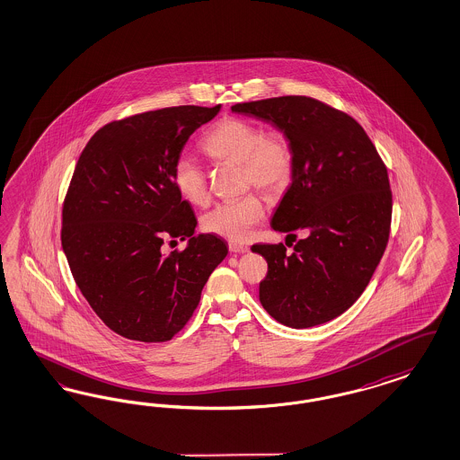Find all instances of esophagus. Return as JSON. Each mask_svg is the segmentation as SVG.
Segmentation results:
<instances>
[{
	"instance_id": "34e87169",
	"label": "esophagus",
	"mask_w": 460,
	"mask_h": 460,
	"mask_svg": "<svg viewBox=\"0 0 460 460\" xmlns=\"http://www.w3.org/2000/svg\"><path fill=\"white\" fill-rule=\"evenodd\" d=\"M229 252H231V253L238 254L248 253V252H250V248H248L246 244H241V243H236V241H231V243H229Z\"/></svg>"
}]
</instances>
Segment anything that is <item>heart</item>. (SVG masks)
Returning <instances> with one entry per match:
<instances>
[{"instance_id":"heart-1","label":"heart","mask_w":460,"mask_h":460,"mask_svg":"<svg viewBox=\"0 0 460 460\" xmlns=\"http://www.w3.org/2000/svg\"><path fill=\"white\" fill-rule=\"evenodd\" d=\"M207 155L219 163H239L246 185H256L267 193L284 190L294 172L290 141L280 130H261L244 119L229 117L214 127L204 139ZM173 185L193 206H206L210 199L202 166L181 155L174 161ZM265 204L258 193H246L212 207L202 217L207 233L233 241H244L254 226L263 221Z\"/></svg>"}]
</instances>
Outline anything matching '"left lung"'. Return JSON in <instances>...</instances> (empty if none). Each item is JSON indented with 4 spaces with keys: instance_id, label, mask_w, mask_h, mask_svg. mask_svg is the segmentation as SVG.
Wrapping results in <instances>:
<instances>
[{
    "instance_id": "left-lung-1",
    "label": "left lung",
    "mask_w": 460,
    "mask_h": 460,
    "mask_svg": "<svg viewBox=\"0 0 460 460\" xmlns=\"http://www.w3.org/2000/svg\"><path fill=\"white\" fill-rule=\"evenodd\" d=\"M231 111L270 122L294 153L290 187L270 226L294 238L302 231L304 239L292 254L282 243L252 246L269 263L260 302L288 328L328 323L362 296L387 246V170L355 119L314 98L279 96Z\"/></svg>"
}]
</instances>
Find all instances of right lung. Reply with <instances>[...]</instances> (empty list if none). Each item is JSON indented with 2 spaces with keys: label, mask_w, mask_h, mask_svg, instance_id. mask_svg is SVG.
I'll return each mask as SVG.
<instances>
[{
  "label": "right lung",
  "mask_w": 460,
  "mask_h": 460,
  "mask_svg": "<svg viewBox=\"0 0 460 460\" xmlns=\"http://www.w3.org/2000/svg\"><path fill=\"white\" fill-rule=\"evenodd\" d=\"M221 111L183 105L111 122L88 141L63 207L64 254L81 294L111 332L168 341L190 319L210 273L227 254L173 185L191 134ZM166 237L188 239L164 254Z\"/></svg>",
  "instance_id": "1"
}]
</instances>
